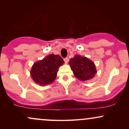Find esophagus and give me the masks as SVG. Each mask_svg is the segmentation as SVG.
<instances>
[{
	"instance_id": "obj_1",
	"label": "esophagus",
	"mask_w": 129,
	"mask_h": 129,
	"mask_svg": "<svg viewBox=\"0 0 129 129\" xmlns=\"http://www.w3.org/2000/svg\"><path fill=\"white\" fill-rule=\"evenodd\" d=\"M69 57H66V58H64V61L66 63H67L68 62H69Z\"/></svg>"
}]
</instances>
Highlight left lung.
<instances>
[{"label": "left lung", "mask_w": 129, "mask_h": 129, "mask_svg": "<svg viewBox=\"0 0 129 129\" xmlns=\"http://www.w3.org/2000/svg\"><path fill=\"white\" fill-rule=\"evenodd\" d=\"M69 63L75 76L81 81L92 79L96 73L94 63L85 57L76 55L70 59Z\"/></svg>", "instance_id": "1"}]
</instances>
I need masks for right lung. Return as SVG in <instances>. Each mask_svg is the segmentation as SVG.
Here are the masks:
<instances>
[{"instance_id":"add662e5","label":"right lung","mask_w":129,"mask_h":129,"mask_svg":"<svg viewBox=\"0 0 129 129\" xmlns=\"http://www.w3.org/2000/svg\"><path fill=\"white\" fill-rule=\"evenodd\" d=\"M63 62V59L58 54H50L34 63L30 72L33 79L41 85L51 83L55 79L59 67Z\"/></svg>"}]
</instances>
